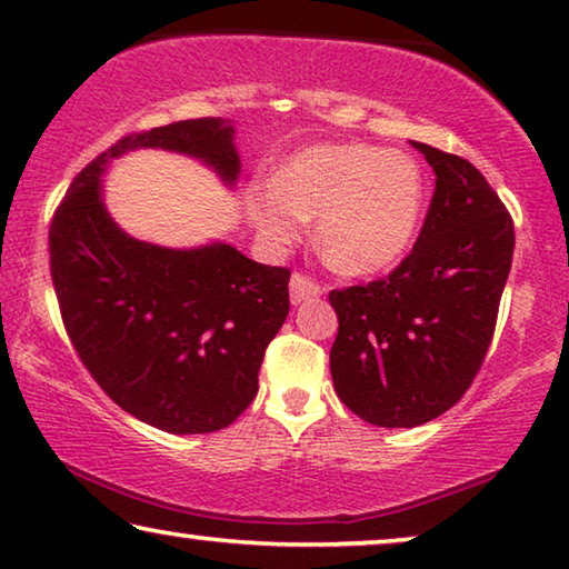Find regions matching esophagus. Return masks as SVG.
<instances>
[{
  "label": "esophagus",
  "mask_w": 569,
  "mask_h": 569,
  "mask_svg": "<svg viewBox=\"0 0 569 569\" xmlns=\"http://www.w3.org/2000/svg\"><path fill=\"white\" fill-rule=\"evenodd\" d=\"M288 288H291V303L309 301V299H313V296L321 293L319 283L313 281L311 276H303V273H293V276H291V283H288Z\"/></svg>",
  "instance_id": "1"
}]
</instances>
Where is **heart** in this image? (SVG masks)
<instances>
[{"mask_svg": "<svg viewBox=\"0 0 569 569\" xmlns=\"http://www.w3.org/2000/svg\"><path fill=\"white\" fill-rule=\"evenodd\" d=\"M419 166L398 150L313 146L288 160L276 183L250 191L258 230L293 242L319 217V244L347 276H370L403 256L421 214Z\"/></svg>", "mask_w": 569, "mask_h": 569, "instance_id": "obj_1", "label": "heart"}]
</instances>
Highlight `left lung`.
<instances>
[{"mask_svg": "<svg viewBox=\"0 0 569 569\" xmlns=\"http://www.w3.org/2000/svg\"><path fill=\"white\" fill-rule=\"evenodd\" d=\"M435 197L391 276L329 293L335 391L376 427H419L460 401L486 360L513 260V219L470 160L411 142Z\"/></svg>", "mask_w": 569, "mask_h": 569, "instance_id": "8db88e82", "label": "left lung"}]
</instances>
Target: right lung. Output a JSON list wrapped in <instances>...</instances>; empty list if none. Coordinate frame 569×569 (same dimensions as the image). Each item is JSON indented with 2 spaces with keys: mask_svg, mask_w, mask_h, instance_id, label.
Segmentation results:
<instances>
[{
  "mask_svg": "<svg viewBox=\"0 0 569 569\" xmlns=\"http://www.w3.org/2000/svg\"><path fill=\"white\" fill-rule=\"evenodd\" d=\"M160 148L240 176L234 127L217 117L127 134L73 178L50 222V276L73 350L112 401L171 435H209L258 393L266 347L288 317L291 270L227 242L193 250L134 240L101 199L109 160Z\"/></svg>",
  "mask_w": 569,
  "mask_h": 569,
  "instance_id": "add662e5",
  "label": "right lung"
}]
</instances>
